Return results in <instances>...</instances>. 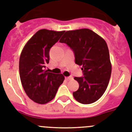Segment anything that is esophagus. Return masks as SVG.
Masks as SVG:
<instances>
[{
	"label": "esophagus",
	"mask_w": 132,
	"mask_h": 132,
	"mask_svg": "<svg viewBox=\"0 0 132 132\" xmlns=\"http://www.w3.org/2000/svg\"><path fill=\"white\" fill-rule=\"evenodd\" d=\"M72 77H71V76H69V77H65V79L67 80H72Z\"/></svg>",
	"instance_id": "esophagus-1"
}]
</instances>
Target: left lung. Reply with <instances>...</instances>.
Masks as SVG:
<instances>
[{
    "label": "left lung",
    "mask_w": 132,
    "mask_h": 132,
    "mask_svg": "<svg viewBox=\"0 0 132 132\" xmlns=\"http://www.w3.org/2000/svg\"><path fill=\"white\" fill-rule=\"evenodd\" d=\"M67 44L75 55V62L82 66L83 76L75 77L79 88L72 93L80 103L97 101L105 92L111 78L108 46L100 36L88 29L66 31L60 40Z\"/></svg>",
    "instance_id": "left-lung-1"
}]
</instances>
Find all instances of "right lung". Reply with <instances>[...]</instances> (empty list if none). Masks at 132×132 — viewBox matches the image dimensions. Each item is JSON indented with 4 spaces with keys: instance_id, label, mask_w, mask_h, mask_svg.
Masks as SVG:
<instances>
[{
    "instance_id": "add662e5",
    "label": "right lung",
    "mask_w": 132,
    "mask_h": 132,
    "mask_svg": "<svg viewBox=\"0 0 132 132\" xmlns=\"http://www.w3.org/2000/svg\"><path fill=\"white\" fill-rule=\"evenodd\" d=\"M65 31L41 29L27 42L19 58V70L23 88L35 102L45 104L55 96L65 77L62 74L48 72L50 48Z\"/></svg>"
}]
</instances>
